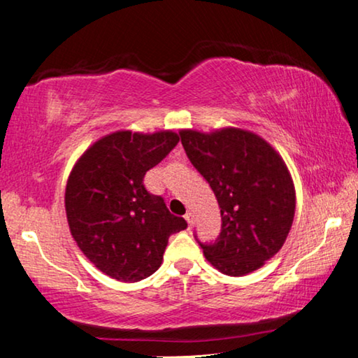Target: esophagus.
Masks as SVG:
<instances>
[{
	"mask_svg": "<svg viewBox=\"0 0 358 358\" xmlns=\"http://www.w3.org/2000/svg\"><path fill=\"white\" fill-rule=\"evenodd\" d=\"M185 221H187V224L192 227L194 226V213H192V211H187V213H185Z\"/></svg>",
	"mask_w": 358,
	"mask_h": 358,
	"instance_id": "esophagus-1",
	"label": "esophagus"
}]
</instances>
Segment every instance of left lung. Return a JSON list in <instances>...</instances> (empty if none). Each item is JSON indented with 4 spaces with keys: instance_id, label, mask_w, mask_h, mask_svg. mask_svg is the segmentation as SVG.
I'll return each instance as SVG.
<instances>
[{
    "instance_id": "1",
    "label": "left lung",
    "mask_w": 358,
    "mask_h": 358,
    "mask_svg": "<svg viewBox=\"0 0 358 358\" xmlns=\"http://www.w3.org/2000/svg\"><path fill=\"white\" fill-rule=\"evenodd\" d=\"M185 155L203 176L221 208V232L200 242L211 265L243 276L276 255L291 231L295 190L281 157L255 134L222 129L182 131Z\"/></svg>"
}]
</instances>
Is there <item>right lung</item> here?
I'll use <instances>...</instances> for the list:
<instances>
[{
    "label": "right lung",
    "mask_w": 358,
    "mask_h": 358,
    "mask_svg": "<svg viewBox=\"0 0 358 358\" xmlns=\"http://www.w3.org/2000/svg\"><path fill=\"white\" fill-rule=\"evenodd\" d=\"M178 142L169 131L110 134L82 155L69 176L64 201L71 234L93 265L117 281L152 276L169 236L187 227L143 185L147 171Z\"/></svg>",
    "instance_id": "1"
}]
</instances>
